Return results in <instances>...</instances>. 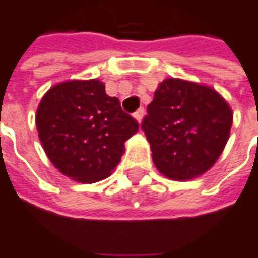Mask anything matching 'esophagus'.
<instances>
[{
    "label": "esophagus",
    "instance_id": "34e87169",
    "mask_svg": "<svg viewBox=\"0 0 258 258\" xmlns=\"http://www.w3.org/2000/svg\"><path fill=\"white\" fill-rule=\"evenodd\" d=\"M143 115H145V109H143V108H139L138 111L133 113V118L136 119L138 122H140V120H142V118H143Z\"/></svg>",
    "mask_w": 258,
    "mask_h": 258
}]
</instances>
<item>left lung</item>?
Segmentation results:
<instances>
[{
  "label": "left lung",
  "mask_w": 258,
  "mask_h": 258,
  "mask_svg": "<svg viewBox=\"0 0 258 258\" xmlns=\"http://www.w3.org/2000/svg\"><path fill=\"white\" fill-rule=\"evenodd\" d=\"M232 122V108L215 88L171 77L154 91L142 129L160 173L188 181L207 173L219 159Z\"/></svg>",
  "instance_id": "left-lung-1"
}]
</instances>
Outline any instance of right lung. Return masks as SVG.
<instances>
[{
    "label": "right lung",
    "instance_id": "obj_1",
    "mask_svg": "<svg viewBox=\"0 0 258 258\" xmlns=\"http://www.w3.org/2000/svg\"><path fill=\"white\" fill-rule=\"evenodd\" d=\"M36 127L51 164L87 184L111 175L125 153V142L139 131L97 78L53 85L39 102Z\"/></svg>",
    "mask_w": 258,
    "mask_h": 258
}]
</instances>
